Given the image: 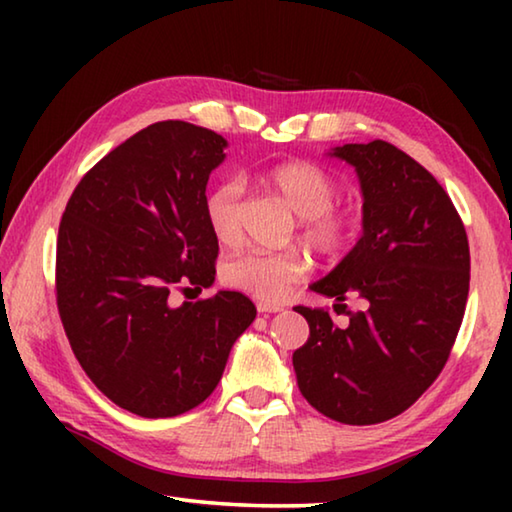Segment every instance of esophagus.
Wrapping results in <instances>:
<instances>
[{"mask_svg":"<svg viewBox=\"0 0 512 512\" xmlns=\"http://www.w3.org/2000/svg\"><path fill=\"white\" fill-rule=\"evenodd\" d=\"M257 311L259 314H275V311H282V305H275V302H259Z\"/></svg>","mask_w":512,"mask_h":512,"instance_id":"esophagus-1","label":"esophagus"}]
</instances>
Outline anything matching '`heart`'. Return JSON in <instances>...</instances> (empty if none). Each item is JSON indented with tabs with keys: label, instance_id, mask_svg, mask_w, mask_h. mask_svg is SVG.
<instances>
[{
	"label": "heart",
	"instance_id": "b5f03b06",
	"mask_svg": "<svg viewBox=\"0 0 512 512\" xmlns=\"http://www.w3.org/2000/svg\"><path fill=\"white\" fill-rule=\"evenodd\" d=\"M262 185L273 192L298 216L300 239L320 255H336L350 244L359 225V214L348 205L334 203L339 183L327 169L309 160H289L268 167ZM239 180H223L205 196V219L212 235L221 244H235L241 228ZM307 273V259L291 253H241L223 266V282L246 296L262 302H282L293 284Z\"/></svg>",
	"mask_w": 512,
	"mask_h": 512
}]
</instances>
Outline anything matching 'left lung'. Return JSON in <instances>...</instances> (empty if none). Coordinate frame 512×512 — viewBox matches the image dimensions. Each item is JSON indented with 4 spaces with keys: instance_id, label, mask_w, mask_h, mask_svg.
Returning <instances> with one entry per match:
<instances>
[{
    "instance_id": "obj_1",
    "label": "left lung",
    "mask_w": 512,
    "mask_h": 512,
    "mask_svg": "<svg viewBox=\"0 0 512 512\" xmlns=\"http://www.w3.org/2000/svg\"><path fill=\"white\" fill-rule=\"evenodd\" d=\"M363 194V235L311 291L366 300L336 327L296 307L309 339L293 352L305 400L343 424H377L409 409L445 368L470 291V246L452 198L411 155L375 140L343 144ZM345 307V305H343Z\"/></svg>"
}]
</instances>
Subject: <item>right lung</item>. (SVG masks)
Listing matches in <instances>:
<instances>
[{
    "mask_svg": "<svg viewBox=\"0 0 512 512\" xmlns=\"http://www.w3.org/2000/svg\"><path fill=\"white\" fill-rule=\"evenodd\" d=\"M228 142L187 121H158L85 173L56 244V300L92 384L142 418L194 409L219 384L257 309L239 291L173 305L212 287L219 241L205 187Z\"/></svg>",
    "mask_w": 512,
    "mask_h": 512,
    "instance_id": "1",
    "label": "right lung"
}]
</instances>
